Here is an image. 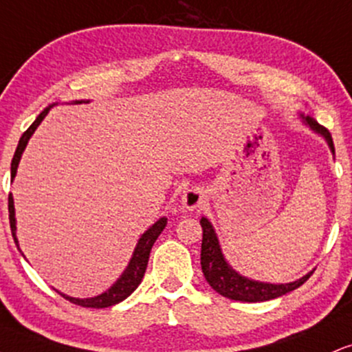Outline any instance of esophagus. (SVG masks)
Returning <instances> with one entry per match:
<instances>
[{"label": "esophagus", "mask_w": 352, "mask_h": 352, "mask_svg": "<svg viewBox=\"0 0 352 352\" xmlns=\"http://www.w3.org/2000/svg\"><path fill=\"white\" fill-rule=\"evenodd\" d=\"M205 203H206V195L201 188L198 187L188 188L187 192H184V195H182V206H184L185 210H190V211L198 210L201 208Z\"/></svg>", "instance_id": "esophagus-1"}]
</instances>
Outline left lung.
Returning <instances> with one entry per match:
<instances>
[{"label": "left lung", "instance_id": "1", "mask_svg": "<svg viewBox=\"0 0 352 352\" xmlns=\"http://www.w3.org/2000/svg\"><path fill=\"white\" fill-rule=\"evenodd\" d=\"M305 124H308L310 128L323 135L328 142L329 149L334 154V144L331 139V134L329 131L320 126L313 118L305 116V114H300ZM201 230H203V241H201V270L203 275H205L206 282L210 283L211 289L217 290L219 295L223 297L236 300V302H267V300L282 297V295L289 294V292L298 289L300 285H303L305 282L310 278L313 274L308 272L303 275L302 278L295 282L289 283H267V282H259L252 280V278L243 277V275L236 272L234 269L228 264L226 259H224L221 245H219L218 236L213 230V224H211L208 219L203 217L200 219Z\"/></svg>", "mask_w": 352, "mask_h": 352}]
</instances>
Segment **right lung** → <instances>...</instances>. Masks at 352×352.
<instances>
[{
    "label": "right lung",
    "instance_id": "obj_1",
    "mask_svg": "<svg viewBox=\"0 0 352 352\" xmlns=\"http://www.w3.org/2000/svg\"><path fill=\"white\" fill-rule=\"evenodd\" d=\"M75 103H85V101H75ZM88 103V101H87ZM55 107L54 104H50L49 108H45L44 111H42L39 116L36 118V121L32 122L31 126H29V129L21 135L19 139V144H18V149L14 152V157L11 160V179L14 180L16 177V172H18V165H19V160H21V155H23L24 149H26L28 146V141L31 139V135L34 134V131L37 129V126L41 124L42 120H44L45 116H47L49 109ZM8 210H10V226H11V232H12V238H14V243L18 245L19 249V244H18V238H16V217H14V200H12V195L10 193V197H8ZM165 224H167V218H160L155 221L152 226L147 230L144 234L139 238L138 244H135V249L133 252V257H131L128 267L124 269V272L121 274V277L118 278L116 282L113 283L111 287L107 292H103V294L96 295V297H91V298H74V297H69V295L62 294V292L55 290L58 295H62L63 298L69 300V302L75 303V305H80V307H85V308H107V307H111V305H116L122 302L124 298H128L133 292L138 289L139 283H141L142 277H144V272H146L147 269V262H149V254H151V249L152 245H154L155 239L159 238L160 232L164 231ZM21 251V249H19Z\"/></svg>",
    "mask_w": 352,
    "mask_h": 352
}]
</instances>
